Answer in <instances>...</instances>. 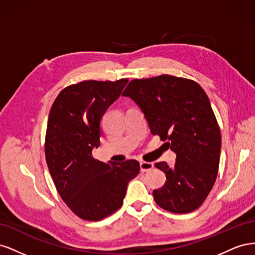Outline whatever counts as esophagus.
I'll use <instances>...</instances> for the list:
<instances>
[{
  "label": "esophagus",
  "instance_id": "esophagus-1",
  "mask_svg": "<svg viewBox=\"0 0 255 255\" xmlns=\"http://www.w3.org/2000/svg\"><path fill=\"white\" fill-rule=\"evenodd\" d=\"M154 167L153 163H150V161H140V171L141 172H146L152 170Z\"/></svg>",
  "mask_w": 255,
  "mask_h": 255
}]
</instances>
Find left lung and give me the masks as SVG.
Masks as SVG:
<instances>
[{
	"label": "left lung",
	"instance_id": "left-lung-1",
	"mask_svg": "<svg viewBox=\"0 0 255 255\" xmlns=\"http://www.w3.org/2000/svg\"><path fill=\"white\" fill-rule=\"evenodd\" d=\"M122 96L138 104L152 135L176 153L173 166L155 167L166 182L153 190L158 206L174 214L194 212L204 202L217 179L221 134L205 91L192 80L172 75L130 81Z\"/></svg>",
	"mask_w": 255,
	"mask_h": 255
}]
</instances>
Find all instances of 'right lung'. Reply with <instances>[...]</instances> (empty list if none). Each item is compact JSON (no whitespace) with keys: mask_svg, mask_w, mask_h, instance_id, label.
I'll list each match as a JSON object with an SVG mask.
<instances>
[{"mask_svg":"<svg viewBox=\"0 0 255 255\" xmlns=\"http://www.w3.org/2000/svg\"><path fill=\"white\" fill-rule=\"evenodd\" d=\"M128 81L70 85L51 107L44 141L47 165L59 196L84 220L99 221L118 211L128 182L140 170L137 160L103 163L91 154L100 144L102 116Z\"/></svg>","mask_w":255,"mask_h":255,"instance_id":"obj_1","label":"right lung"}]
</instances>
